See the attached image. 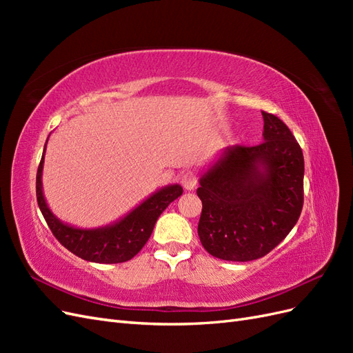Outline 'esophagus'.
<instances>
[{
	"label": "esophagus",
	"instance_id": "1",
	"mask_svg": "<svg viewBox=\"0 0 353 353\" xmlns=\"http://www.w3.org/2000/svg\"><path fill=\"white\" fill-rule=\"evenodd\" d=\"M181 184H183V187L188 191L194 190V187L197 184V176L193 170H187V172L183 175V178H181Z\"/></svg>",
	"mask_w": 353,
	"mask_h": 353
}]
</instances>
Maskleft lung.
I'll return each mask as SVG.
<instances>
[{
  "label": "left lung",
  "instance_id": "obj_1",
  "mask_svg": "<svg viewBox=\"0 0 353 353\" xmlns=\"http://www.w3.org/2000/svg\"><path fill=\"white\" fill-rule=\"evenodd\" d=\"M262 116L263 143L227 147L199 178V237L223 261L262 258L287 237L302 212V148L281 119Z\"/></svg>",
  "mask_w": 353,
  "mask_h": 353
}]
</instances>
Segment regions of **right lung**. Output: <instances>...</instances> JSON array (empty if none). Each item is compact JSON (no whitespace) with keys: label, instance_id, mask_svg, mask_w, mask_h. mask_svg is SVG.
Listing matches in <instances>:
<instances>
[{"label":"right lung","instance_id":"right-lung-1","mask_svg":"<svg viewBox=\"0 0 353 353\" xmlns=\"http://www.w3.org/2000/svg\"><path fill=\"white\" fill-rule=\"evenodd\" d=\"M48 141V138H47ZM47 147V144H46ZM46 147L37 172V200L42 216L54 237L81 259L97 263H121L132 259L150 239L157 218L170 203L183 194L179 184L165 185L143 200L125 216L99 228H79L60 221L47 205L42 191Z\"/></svg>","mask_w":353,"mask_h":353}]
</instances>
